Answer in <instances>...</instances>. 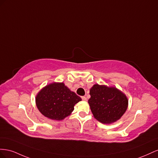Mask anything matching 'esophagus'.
<instances>
[{
  "label": "esophagus",
  "mask_w": 158,
  "mask_h": 158,
  "mask_svg": "<svg viewBox=\"0 0 158 158\" xmlns=\"http://www.w3.org/2000/svg\"><path fill=\"white\" fill-rule=\"evenodd\" d=\"M81 98H82V100L83 101H87V98L86 97H81Z\"/></svg>",
  "instance_id": "esophagus-1"
}]
</instances>
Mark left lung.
Wrapping results in <instances>:
<instances>
[{
  "instance_id": "1",
  "label": "left lung",
  "mask_w": 158,
  "mask_h": 158,
  "mask_svg": "<svg viewBox=\"0 0 158 158\" xmlns=\"http://www.w3.org/2000/svg\"><path fill=\"white\" fill-rule=\"evenodd\" d=\"M88 102L92 113L102 123L110 124L120 118L128 107V99L115 87L94 85Z\"/></svg>"
}]
</instances>
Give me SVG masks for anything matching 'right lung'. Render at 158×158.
<instances>
[{
    "mask_svg": "<svg viewBox=\"0 0 158 158\" xmlns=\"http://www.w3.org/2000/svg\"><path fill=\"white\" fill-rule=\"evenodd\" d=\"M81 101L79 96L63 83H53L43 88L37 94L35 102L38 110L48 118L61 120L69 116L74 106Z\"/></svg>",
    "mask_w": 158,
    "mask_h": 158,
    "instance_id": "obj_1",
    "label": "right lung"
}]
</instances>
